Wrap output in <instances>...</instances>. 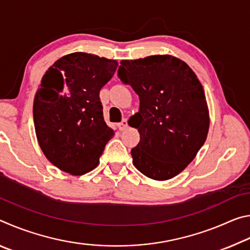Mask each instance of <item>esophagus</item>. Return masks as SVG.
<instances>
[{
	"mask_svg": "<svg viewBox=\"0 0 250 250\" xmlns=\"http://www.w3.org/2000/svg\"><path fill=\"white\" fill-rule=\"evenodd\" d=\"M126 128H128V121H126V119H124V120L121 121V124H119V129L121 131H124Z\"/></svg>",
	"mask_w": 250,
	"mask_h": 250,
	"instance_id": "obj_1",
	"label": "esophagus"
}]
</instances>
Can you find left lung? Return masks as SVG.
I'll return each instance as SVG.
<instances>
[{
  "label": "left lung",
  "instance_id": "8db88e82",
  "mask_svg": "<svg viewBox=\"0 0 250 250\" xmlns=\"http://www.w3.org/2000/svg\"><path fill=\"white\" fill-rule=\"evenodd\" d=\"M118 76L140 99L128 124L140 142L131 150L133 166L156 181L176 176L195 158L209 128L205 92L195 73L171 55L121 61Z\"/></svg>",
  "mask_w": 250,
  "mask_h": 250
}]
</instances>
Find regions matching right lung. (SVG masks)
Masks as SVG:
<instances>
[{
    "instance_id": "obj_1",
    "label": "right lung",
    "mask_w": 250,
    "mask_h": 250,
    "mask_svg": "<svg viewBox=\"0 0 250 250\" xmlns=\"http://www.w3.org/2000/svg\"><path fill=\"white\" fill-rule=\"evenodd\" d=\"M117 67L113 59L77 52L59 58L43 76L34 125L42 151L59 170L83 175L99 164L115 135L104 120L99 92Z\"/></svg>"
}]
</instances>
